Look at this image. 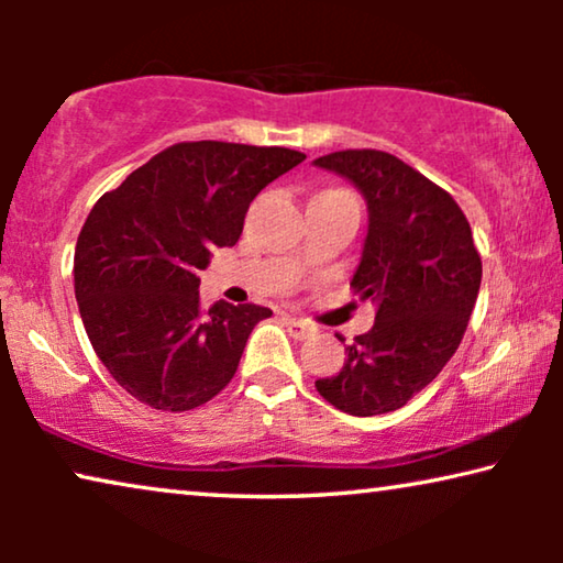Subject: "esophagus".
I'll return each mask as SVG.
<instances>
[{
    "instance_id": "34e87169",
    "label": "esophagus",
    "mask_w": 563,
    "mask_h": 563,
    "mask_svg": "<svg viewBox=\"0 0 563 563\" xmlns=\"http://www.w3.org/2000/svg\"><path fill=\"white\" fill-rule=\"evenodd\" d=\"M287 328H289V335L297 338V341H305L307 335L312 333V325L305 320H297V318H287Z\"/></svg>"
}]
</instances>
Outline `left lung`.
Segmentation results:
<instances>
[{
	"label": "left lung",
	"mask_w": 563,
	"mask_h": 563,
	"mask_svg": "<svg viewBox=\"0 0 563 563\" xmlns=\"http://www.w3.org/2000/svg\"><path fill=\"white\" fill-rule=\"evenodd\" d=\"M314 166L351 179L366 199L368 233L351 289L376 302L374 328L353 338L341 372L314 387L356 418L399 410L466 333L482 284L472 225L449 191L391 153L335 151Z\"/></svg>",
	"instance_id": "1"
}]
</instances>
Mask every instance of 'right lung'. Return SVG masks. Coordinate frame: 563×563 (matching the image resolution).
I'll return each mask as SVG.
<instances>
[{"instance_id":"right-lung-1","label":"right lung","mask_w":563,"mask_h":563,"mask_svg":"<svg viewBox=\"0 0 563 563\" xmlns=\"http://www.w3.org/2000/svg\"><path fill=\"white\" fill-rule=\"evenodd\" d=\"M279 145H168L91 207L74 253L91 349L128 395L164 412L210 402L268 307L199 302L210 251L235 245L253 197L302 164Z\"/></svg>"}]
</instances>
